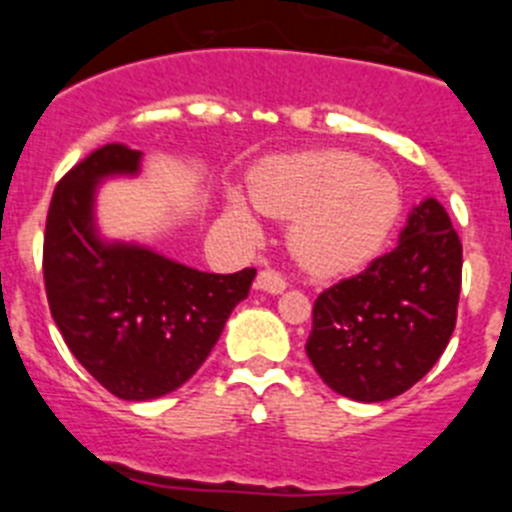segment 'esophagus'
Wrapping results in <instances>:
<instances>
[{"instance_id": "obj_1", "label": "esophagus", "mask_w": 512, "mask_h": 512, "mask_svg": "<svg viewBox=\"0 0 512 512\" xmlns=\"http://www.w3.org/2000/svg\"><path fill=\"white\" fill-rule=\"evenodd\" d=\"M256 287H259L261 292H269V295H279V292H284V289H287V279H284L279 271L264 269V271H259Z\"/></svg>"}]
</instances>
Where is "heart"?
Masks as SVG:
<instances>
[{
    "instance_id": "obj_1",
    "label": "heart",
    "mask_w": 512,
    "mask_h": 512,
    "mask_svg": "<svg viewBox=\"0 0 512 512\" xmlns=\"http://www.w3.org/2000/svg\"><path fill=\"white\" fill-rule=\"evenodd\" d=\"M253 205L264 215L295 223L292 251L315 274H346L372 261L400 215V192L390 174L348 151L302 153L261 166ZM233 215L251 225L241 197Z\"/></svg>"
}]
</instances>
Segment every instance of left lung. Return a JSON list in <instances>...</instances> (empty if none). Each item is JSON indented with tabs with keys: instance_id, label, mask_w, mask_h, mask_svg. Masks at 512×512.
Segmentation results:
<instances>
[{
	"instance_id": "1",
	"label": "left lung",
	"mask_w": 512,
	"mask_h": 512,
	"mask_svg": "<svg viewBox=\"0 0 512 512\" xmlns=\"http://www.w3.org/2000/svg\"><path fill=\"white\" fill-rule=\"evenodd\" d=\"M461 241L441 202H420L400 243L320 292L307 359L330 390L359 402L402 395L431 372L456 325Z\"/></svg>"
}]
</instances>
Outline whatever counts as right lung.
Segmentation results:
<instances>
[{"label":"right lung","instance_id":"right-lung-1","mask_svg":"<svg viewBox=\"0 0 512 512\" xmlns=\"http://www.w3.org/2000/svg\"><path fill=\"white\" fill-rule=\"evenodd\" d=\"M143 153L110 143L56 184L43 238L51 315L79 364L120 400L182 387L210 356L256 269L207 274L135 243H104L94 192L104 176L138 174Z\"/></svg>","mask_w":512,"mask_h":512}]
</instances>
